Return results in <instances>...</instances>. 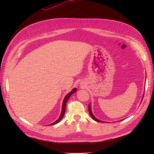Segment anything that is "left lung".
Here are the masks:
<instances>
[{
    "label": "left lung",
    "instance_id": "left-lung-1",
    "mask_svg": "<svg viewBox=\"0 0 154 154\" xmlns=\"http://www.w3.org/2000/svg\"><path fill=\"white\" fill-rule=\"evenodd\" d=\"M88 112H89V114H90V115H91V118H92V119H94V121H96V122H100V123H104L105 122H103V121H100V120H99V119H97L95 116L93 115V114H92V110H91V105L89 104L88 105ZM122 120H123V119H122Z\"/></svg>",
    "mask_w": 154,
    "mask_h": 154
}]
</instances>
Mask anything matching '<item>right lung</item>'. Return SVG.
<instances>
[{
	"label": "right lung",
	"mask_w": 154,
	"mask_h": 154,
	"mask_svg": "<svg viewBox=\"0 0 154 154\" xmlns=\"http://www.w3.org/2000/svg\"><path fill=\"white\" fill-rule=\"evenodd\" d=\"M76 92V88H73V89H72L71 92H70L69 93H68V94L66 96V97H64L63 101V103H62V112H61V114H60V117L58 118V119L57 121H56L55 122H54V123H51V124H50V125H55V124H57L58 123H59V122H60V121L62 120V118L63 117V116H64L65 112H66L67 101L69 99V97H71V96L72 94H74V93H75Z\"/></svg>",
	"instance_id": "add662e5"
}]
</instances>
